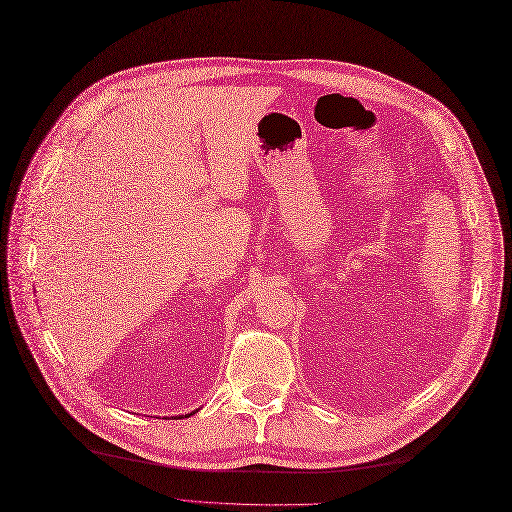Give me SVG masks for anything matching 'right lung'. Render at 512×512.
Instances as JSON below:
<instances>
[{"instance_id":"obj_1","label":"right lung","mask_w":512,"mask_h":512,"mask_svg":"<svg viewBox=\"0 0 512 512\" xmlns=\"http://www.w3.org/2000/svg\"><path fill=\"white\" fill-rule=\"evenodd\" d=\"M191 415H196V410H193V412H191ZM191 415H185V419H187V417H191ZM179 419H183V417H179Z\"/></svg>"}]
</instances>
